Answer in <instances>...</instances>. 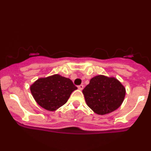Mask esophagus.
<instances>
[{
	"instance_id": "34e87169",
	"label": "esophagus",
	"mask_w": 151,
	"mask_h": 151,
	"mask_svg": "<svg viewBox=\"0 0 151 151\" xmlns=\"http://www.w3.org/2000/svg\"><path fill=\"white\" fill-rule=\"evenodd\" d=\"M78 89H79L80 90H83L84 89V85H80L78 86Z\"/></svg>"
}]
</instances>
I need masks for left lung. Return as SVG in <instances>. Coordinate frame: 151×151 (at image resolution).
I'll list each match as a JSON object with an SVG mask.
<instances>
[{"instance_id":"obj_1","label":"left lung","mask_w":151,"mask_h":151,"mask_svg":"<svg viewBox=\"0 0 151 151\" xmlns=\"http://www.w3.org/2000/svg\"><path fill=\"white\" fill-rule=\"evenodd\" d=\"M87 105L100 115L118 109L126 95V89L115 78L99 75L90 80L83 90Z\"/></svg>"}]
</instances>
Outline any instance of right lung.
Wrapping results in <instances>:
<instances>
[{"label": "right lung", "instance_id": "1", "mask_svg": "<svg viewBox=\"0 0 151 151\" xmlns=\"http://www.w3.org/2000/svg\"><path fill=\"white\" fill-rule=\"evenodd\" d=\"M77 89L69 78L58 74L40 78L30 86L35 101L48 111L56 110L65 104L71 93Z\"/></svg>", "mask_w": 151, "mask_h": 151}]
</instances>
